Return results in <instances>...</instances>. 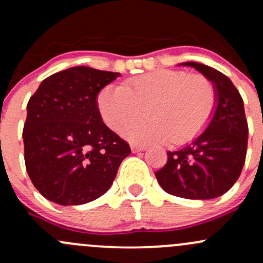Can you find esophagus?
Instances as JSON below:
<instances>
[{"label":"esophagus","mask_w":263,"mask_h":263,"mask_svg":"<svg viewBox=\"0 0 263 263\" xmlns=\"http://www.w3.org/2000/svg\"><path fill=\"white\" fill-rule=\"evenodd\" d=\"M131 150H132V153H139V151L146 150V146H144V145L131 144Z\"/></svg>","instance_id":"34e87169"}]
</instances>
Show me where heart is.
I'll use <instances>...</instances> for the list:
<instances>
[{"label": "heart", "mask_w": 263, "mask_h": 263, "mask_svg": "<svg viewBox=\"0 0 263 263\" xmlns=\"http://www.w3.org/2000/svg\"><path fill=\"white\" fill-rule=\"evenodd\" d=\"M215 91L206 78L184 71L158 70L122 85H108L98 95V109L113 131L142 115L147 120L122 130L134 144H184L203 131L214 113Z\"/></svg>", "instance_id": "1"}]
</instances>
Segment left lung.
<instances>
[{
	"mask_svg": "<svg viewBox=\"0 0 263 263\" xmlns=\"http://www.w3.org/2000/svg\"><path fill=\"white\" fill-rule=\"evenodd\" d=\"M213 82L215 109L206 129L190 144L168 151V161L155 173L165 192L190 200L224 195L239 178L246 161L248 124L245 105L232 80L198 62H183Z\"/></svg>",
	"mask_w": 263,
	"mask_h": 263,
	"instance_id": "1",
	"label": "left lung"
}]
</instances>
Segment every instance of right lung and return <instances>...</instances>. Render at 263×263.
<instances>
[{
	"instance_id": "1",
	"label": "right lung",
	"mask_w": 263,
	"mask_h": 263,
	"mask_svg": "<svg viewBox=\"0 0 263 263\" xmlns=\"http://www.w3.org/2000/svg\"><path fill=\"white\" fill-rule=\"evenodd\" d=\"M119 72L76 66L44 79L26 105L24 159L42 196L62 206L104 195L131 148L103 122L98 94Z\"/></svg>"
}]
</instances>
